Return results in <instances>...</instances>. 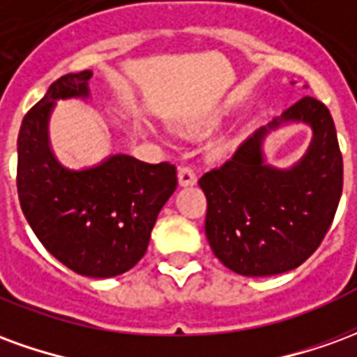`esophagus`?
Here are the masks:
<instances>
[{"label": "esophagus", "mask_w": 357, "mask_h": 357, "mask_svg": "<svg viewBox=\"0 0 357 357\" xmlns=\"http://www.w3.org/2000/svg\"><path fill=\"white\" fill-rule=\"evenodd\" d=\"M179 185L181 187H189L197 183V172H195L193 166H181L179 168Z\"/></svg>", "instance_id": "obj_1"}]
</instances>
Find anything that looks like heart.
Here are the masks:
<instances>
[{
  "instance_id": "b5f03b06",
  "label": "heart",
  "mask_w": 357,
  "mask_h": 357,
  "mask_svg": "<svg viewBox=\"0 0 357 357\" xmlns=\"http://www.w3.org/2000/svg\"><path fill=\"white\" fill-rule=\"evenodd\" d=\"M210 122H214V120H210Z\"/></svg>"
}]
</instances>
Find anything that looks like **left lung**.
Returning a JSON list of instances; mask_svg holds the SVG:
<instances>
[{
    "label": "left lung",
    "mask_w": 357,
    "mask_h": 357,
    "mask_svg": "<svg viewBox=\"0 0 357 357\" xmlns=\"http://www.w3.org/2000/svg\"><path fill=\"white\" fill-rule=\"evenodd\" d=\"M304 121L314 137L298 163L279 171L265 164L261 143L271 129ZM199 185L206 195L204 231L225 268L268 277L298 268L329 231L342 195V155L329 109L302 97L260 128Z\"/></svg>",
    "instance_id": "left-lung-1"
}]
</instances>
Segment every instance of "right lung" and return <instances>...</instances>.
<instances>
[{"label":"right lung","mask_w":357,"mask_h":357,"mask_svg":"<svg viewBox=\"0 0 357 357\" xmlns=\"http://www.w3.org/2000/svg\"><path fill=\"white\" fill-rule=\"evenodd\" d=\"M89 70L53 82L28 110L17 141V191L43 247L76 273L95 279L132 269L147 252L158 212L178 187L176 166L114 155L68 170L50 147V116L59 99L89 97Z\"/></svg>","instance_id":"obj_1"}]
</instances>
